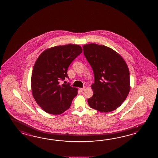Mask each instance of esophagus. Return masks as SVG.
<instances>
[{
	"label": "esophagus",
	"instance_id": "34e87169",
	"mask_svg": "<svg viewBox=\"0 0 158 158\" xmlns=\"http://www.w3.org/2000/svg\"><path fill=\"white\" fill-rule=\"evenodd\" d=\"M85 89V87H82V88H80V90L81 91H83Z\"/></svg>",
	"mask_w": 158,
	"mask_h": 158
}]
</instances>
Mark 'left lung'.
Here are the masks:
<instances>
[{
	"label": "left lung",
	"mask_w": 158,
	"mask_h": 158,
	"mask_svg": "<svg viewBox=\"0 0 158 158\" xmlns=\"http://www.w3.org/2000/svg\"><path fill=\"white\" fill-rule=\"evenodd\" d=\"M84 55L94 72L91 108L102 112L114 111L128 97L131 89L128 65L120 54L104 45L83 46Z\"/></svg>",
	"instance_id": "left-lung-1"
}]
</instances>
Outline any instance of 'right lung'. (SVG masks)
<instances>
[{
    "label": "right lung",
    "instance_id": "add662e5",
    "mask_svg": "<svg viewBox=\"0 0 158 158\" xmlns=\"http://www.w3.org/2000/svg\"><path fill=\"white\" fill-rule=\"evenodd\" d=\"M82 49L68 44L44 51L34 65L31 78L32 95L37 104L48 114H60L67 110L78 89L60 81L68 78V68Z\"/></svg>",
    "mask_w": 158,
    "mask_h": 158
}]
</instances>
